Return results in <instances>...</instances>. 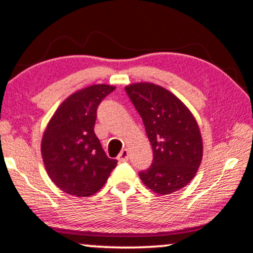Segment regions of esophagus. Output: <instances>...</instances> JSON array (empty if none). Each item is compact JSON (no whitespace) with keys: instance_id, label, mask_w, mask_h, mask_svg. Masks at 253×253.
Here are the masks:
<instances>
[{"instance_id":"esophagus-1","label":"esophagus","mask_w":253,"mask_h":253,"mask_svg":"<svg viewBox=\"0 0 253 253\" xmlns=\"http://www.w3.org/2000/svg\"><path fill=\"white\" fill-rule=\"evenodd\" d=\"M128 158H129V152H128V150H127V149L122 150V151L120 152V154H119V156H118L119 162H126V161H128Z\"/></svg>"}]
</instances>
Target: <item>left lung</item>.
<instances>
[{
  "instance_id": "8db88e82",
  "label": "left lung",
  "mask_w": 253,
  "mask_h": 253,
  "mask_svg": "<svg viewBox=\"0 0 253 253\" xmlns=\"http://www.w3.org/2000/svg\"><path fill=\"white\" fill-rule=\"evenodd\" d=\"M125 90L139 113L154 151L152 165L139 171L141 181L158 194L185 187L203 157L201 131L192 113L170 91L151 83L132 84Z\"/></svg>"
}]
</instances>
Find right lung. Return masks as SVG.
<instances>
[{
    "label": "right lung",
    "instance_id": "right-lung-1",
    "mask_svg": "<svg viewBox=\"0 0 253 253\" xmlns=\"http://www.w3.org/2000/svg\"><path fill=\"white\" fill-rule=\"evenodd\" d=\"M115 90L99 84L77 91L52 115L42 139L50 179L63 192L88 197L101 190L118 161L105 155L95 134L97 108Z\"/></svg>",
    "mask_w": 253,
    "mask_h": 253
}]
</instances>
